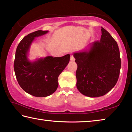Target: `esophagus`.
<instances>
[{
    "mask_svg": "<svg viewBox=\"0 0 132 132\" xmlns=\"http://www.w3.org/2000/svg\"><path fill=\"white\" fill-rule=\"evenodd\" d=\"M75 59L74 56H73V55H71V56H70V61H75Z\"/></svg>",
    "mask_w": 132,
    "mask_h": 132,
    "instance_id": "34e87169",
    "label": "esophagus"
}]
</instances>
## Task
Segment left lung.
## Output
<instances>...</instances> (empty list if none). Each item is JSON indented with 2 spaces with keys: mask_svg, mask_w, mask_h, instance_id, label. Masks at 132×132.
Listing matches in <instances>:
<instances>
[{
  "mask_svg": "<svg viewBox=\"0 0 132 132\" xmlns=\"http://www.w3.org/2000/svg\"><path fill=\"white\" fill-rule=\"evenodd\" d=\"M100 41L91 44L89 50L73 53L77 64L76 86L89 97L104 95L115 86L119 78L121 60L117 42L101 27Z\"/></svg>",
  "mask_w": 132,
  "mask_h": 132,
  "instance_id": "8db88e82",
  "label": "left lung"
}]
</instances>
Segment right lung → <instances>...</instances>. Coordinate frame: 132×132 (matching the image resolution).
<instances>
[{"label":"right lung","mask_w":132,"mask_h":132,"mask_svg":"<svg viewBox=\"0 0 132 132\" xmlns=\"http://www.w3.org/2000/svg\"><path fill=\"white\" fill-rule=\"evenodd\" d=\"M48 32L38 30L30 33L22 39L15 51L14 70L17 81L24 91L34 97H45L55 92L58 77L70 61L69 54L29 61L28 53L35 38Z\"/></svg>","instance_id":"right-lung-1"}]
</instances>
